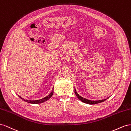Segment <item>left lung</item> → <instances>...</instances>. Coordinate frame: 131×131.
<instances>
[{"label": "left lung", "mask_w": 131, "mask_h": 131, "mask_svg": "<svg viewBox=\"0 0 131 131\" xmlns=\"http://www.w3.org/2000/svg\"><path fill=\"white\" fill-rule=\"evenodd\" d=\"M74 93H75V94L77 96L78 99H80L81 101H82V102L88 104H91V105H92V104H95L102 103V102H104V101L106 100V99H103V100L94 101V100H88V99H87L85 98H83V97H82L81 96H80L79 94H78V93L76 92V90L75 89V88H74Z\"/></svg>", "instance_id": "left-lung-1"}]
</instances>
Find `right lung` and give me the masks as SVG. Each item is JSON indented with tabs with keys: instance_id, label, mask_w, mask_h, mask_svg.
Masks as SVG:
<instances>
[{
	"instance_id": "right-lung-1",
	"label": "right lung",
	"mask_w": 131,
	"mask_h": 131,
	"mask_svg": "<svg viewBox=\"0 0 131 131\" xmlns=\"http://www.w3.org/2000/svg\"><path fill=\"white\" fill-rule=\"evenodd\" d=\"M54 91V89L53 88V89H52V91L51 92V93H50V94L48 95V96L44 97V98H42L41 99H39V100H26L24 98H22L21 96H20V98L21 99H22L23 100L25 101V102H27L28 103H31V104H39V103H43L44 102H46V101L48 100V99H49V98H50L52 96V95H53V92Z\"/></svg>"
}]
</instances>
